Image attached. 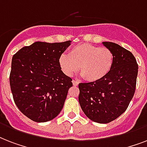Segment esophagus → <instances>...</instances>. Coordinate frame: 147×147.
Instances as JSON below:
<instances>
[{
	"mask_svg": "<svg viewBox=\"0 0 147 147\" xmlns=\"http://www.w3.org/2000/svg\"><path fill=\"white\" fill-rule=\"evenodd\" d=\"M72 84H73L74 86H78V82H77V81H76V80H73L72 81Z\"/></svg>",
	"mask_w": 147,
	"mask_h": 147,
	"instance_id": "obj_1",
	"label": "esophagus"
}]
</instances>
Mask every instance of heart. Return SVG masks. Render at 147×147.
I'll return each mask as SVG.
<instances>
[{
	"instance_id": "obj_1",
	"label": "heart",
	"mask_w": 147,
	"mask_h": 147,
	"mask_svg": "<svg viewBox=\"0 0 147 147\" xmlns=\"http://www.w3.org/2000/svg\"><path fill=\"white\" fill-rule=\"evenodd\" d=\"M114 59L113 53L106 47L82 43L71 48L69 55H60L59 65L62 72L68 76L76 73L80 66L81 74L85 80L96 82L108 75Z\"/></svg>"
}]
</instances>
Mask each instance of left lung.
I'll return each instance as SVG.
<instances>
[{
    "label": "left lung",
    "instance_id": "8db88e82",
    "mask_svg": "<svg viewBox=\"0 0 147 147\" xmlns=\"http://www.w3.org/2000/svg\"><path fill=\"white\" fill-rule=\"evenodd\" d=\"M102 44L114 54L108 75L96 82L80 83L78 101L83 112L94 122L107 123L120 117L132 100L138 65L130 51L111 42Z\"/></svg>",
    "mask_w": 147,
    "mask_h": 147
}]
</instances>
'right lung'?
Instances as JSON below:
<instances>
[{
  "label": "right lung",
  "instance_id": "add662e5",
  "mask_svg": "<svg viewBox=\"0 0 147 147\" xmlns=\"http://www.w3.org/2000/svg\"><path fill=\"white\" fill-rule=\"evenodd\" d=\"M71 41L35 42L20 49L12 58L10 89L23 114L39 123L51 121L62 111L72 86L59 65V58Z\"/></svg>",
  "mask_w": 147,
  "mask_h": 147
}]
</instances>
